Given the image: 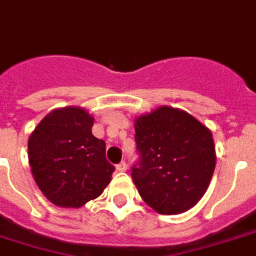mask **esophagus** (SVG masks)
<instances>
[{"label": "esophagus", "mask_w": 256, "mask_h": 256, "mask_svg": "<svg viewBox=\"0 0 256 256\" xmlns=\"http://www.w3.org/2000/svg\"><path fill=\"white\" fill-rule=\"evenodd\" d=\"M118 172H126L128 170V164H126V162H120L119 164L116 166Z\"/></svg>", "instance_id": "obj_1"}]
</instances>
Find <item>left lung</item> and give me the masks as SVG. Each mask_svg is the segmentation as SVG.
<instances>
[{"label": "left lung", "mask_w": 256, "mask_h": 256, "mask_svg": "<svg viewBox=\"0 0 256 256\" xmlns=\"http://www.w3.org/2000/svg\"><path fill=\"white\" fill-rule=\"evenodd\" d=\"M132 178L159 214H181L203 198L215 168L212 134L185 111L160 106L136 119Z\"/></svg>", "instance_id": "1"}]
</instances>
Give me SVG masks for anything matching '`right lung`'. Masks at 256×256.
Here are the masks:
<instances>
[{"mask_svg":"<svg viewBox=\"0 0 256 256\" xmlns=\"http://www.w3.org/2000/svg\"><path fill=\"white\" fill-rule=\"evenodd\" d=\"M84 110L67 106L48 114L28 138L31 172L56 206L78 208L98 198L115 172Z\"/></svg>","mask_w":256,"mask_h":256,"instance_id":"add662e5","label":"right lung"}]
</instances>
